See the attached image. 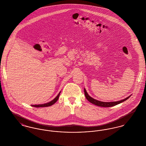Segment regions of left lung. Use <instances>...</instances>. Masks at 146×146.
Wrapping results in <instances>:
<instances>
[{
	"mask_svg": "<svg viewBox=\"0 0 146 146\" xmlns=\"http://www.w3.org/2000/svg\"><path fill=\"white\" fill-rule=\"evenodd\" d=\"M84 94H85V96L86 98V99L91 102V104H95V105H96L98 106H100V107H112V106H114L115 105H117V104H119L120 103H122L123 102L125 101L126 100H127L130 96L129 97H126L125 99H123L122 100H120V101H116V102H102V101H98L96 100L93 98L90 97L88 92H86V91L85 90V89H84Z\"/></svg>",
	"mask_w": 146,
	"mask_h": 146,
	"instance_id": "1",
	"label": "left lung"
}]
</instances>
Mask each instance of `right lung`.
<instances>
[{
    "label": "right lung",
    "mask_w": 146,
    "mask_h": 146,
    "mask_svg": "<svg viewBox=\"0 0 146 146\" xmlns=\"http://www.w3.org/2000/svg\"><path fill=\"white\" fill-rule=\"evenodd\" d=\"M60 92H59V94L57 95V96L53 100H52L51 101L48 102L46 104H35V105H31L33 107H49V106H52V104H55L56 102H57V101L58 100L59 96H60Z\"/></svg>",
    "instance_id": "1"
}]
</instances>
